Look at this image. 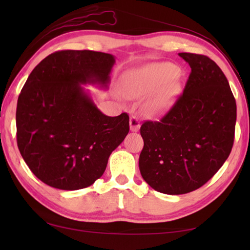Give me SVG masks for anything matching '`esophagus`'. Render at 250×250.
<instances>
[{
	"label": "esophagus",
	"instance_id": "obj_1",
	"mask_svg": "<svg viewBox=\"0 0 250 250\" xmlns=\"http://www.w3.org/2000/svg\"><path fill=\"white\" fill-rule=\"evenodd\" d=\"M130 130L132 132H138L140 130V122H139V120L134 116L130 118Z\"/></svg>",
	"mask_w": 250,
	"mask_h": 250
}]
</instances>
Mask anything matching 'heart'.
<instances>
[{
  "label": "heart",
  "instance_id": "1",
  "mask_svg": "<svg viewBox=\"0 0 250 250\" xmlns=\"http://www.w3.org/2000/svg\"><path fill=\"white\" fill-rule=\"evenodd\" d=\"M124 94L131 99L147 97L143 111L149 118H162L174 107L181 95L180 69L167 62H150L124 76Z\"/></svg>",
  "mask_w": 250,
  "mask_h": 250
}]
</instances>
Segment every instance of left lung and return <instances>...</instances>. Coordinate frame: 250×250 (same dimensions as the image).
Returning a JSON list of instances; mask_svg holds the SVG:
<instances>
[{
    "label": "left lung",
    "instance_id": "left-lung-1",
    "mask_svg": "<svg viewBox=\"0 0 250 250\" xmlns=\"http://www.w3.org/2000/svg\"><path fill=\"white\" fill-rule=\"evenodd\" d=\"M191 67L183 95L160 122L141 125L140 173L160 193L180 195L214 176L234 143L236 101L216 62L204 55L180 53Z\"/></svg>",
    "mask_w": 250,
    "mask_h": 250
}]
</instances>
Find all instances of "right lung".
I'll return each mask as SVG.
<instances>
[{"instance_id": "add662e5", "label": "right lung", "mask_w": 250, "mask_h": 250, "mask_svg": "<svg viewBox=\"0 0 250 250\" xmlns=\"http://www.w3.org/2000/svg\"><path fill=\"white\" fill-rule=\"evenodd\" d=\"M111 54L61 50L35 68L19 96L18 146L36 177L76 191L103 176L108 159L129 132V116H105L83 84L108 89Z\"/></svg>"}]
</instances>
